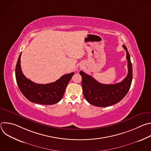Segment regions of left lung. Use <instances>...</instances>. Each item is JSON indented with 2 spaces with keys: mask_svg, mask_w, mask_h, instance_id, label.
<instances>
[{
  "mask_svg": "<svg viewBox=\"0 0 151 151\" xmlns=\"http://www.w3.org/2000/svg\"><path fill=\"white\" fill-rule=\"evenodd\" d=\"M122 47L127 54L128 74L121 82L115 84H103L91 76L80 71L83 94L90 104L98 107H107L115 104L119 102L130 90L133 79L132 64L127 47L124 45Z\"/></svg>",
  "mask_w": 151,
  "mask_h": 151,
  "instance_id": "obj_1",
  "label": "left lung"
}]
</instances>
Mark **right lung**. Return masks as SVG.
Listing matches in <instances>:
<instances>
[{
    "instance_id": "1",
    "label": "right lung",
    "mask_w": 151,
    "mask_h": 151,
    "mask_svg": "<svg viewBox=\"0 0 151 151\" xmlns=\"http://www.w3.org/2000/svg\"><path fill=\"white\" fill-rule=\"evenodd\" d=\"M21 52L15 68L16 81L21 92L31 102L44 105L54 104L59 102L75 73L64 75L54 82L47 84L36 83L27 79L21 71Z\"/></svg>"
}]
</instances>
